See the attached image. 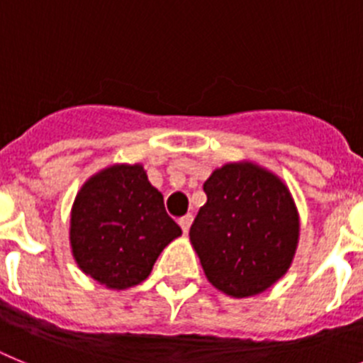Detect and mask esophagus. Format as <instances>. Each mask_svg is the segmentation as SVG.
I'll use <instances>...</instances> for the list:
<instances>
[{"instance_id":"1","label":"esophagus","mask_w":363,"mask_h":363,"mask_svg":"<svg viewBox=\"0 0 363 363\" xmlns=\"http://www.w3.org/2000/svg\"><path fill=\"white\" fill-rule=\"evenodd\" d=\"M191 222H194V217H191V215H186V217L179 218V226L182 228V231H184V233H188L189 226H191Z\"/></svg>"}]
</instances>
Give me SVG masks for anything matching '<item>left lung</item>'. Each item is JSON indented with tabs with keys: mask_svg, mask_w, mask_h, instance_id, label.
Returning a JSON list of instances; mask_svg holds the SVG:
<instances>
[{
	"mask_svg": "<svg viewBox=\"0 0 363 363\" xmlns=\"http://www.w3.org/2000/svg\"><path fill=\"white\" fill-rule=\"evenodd\" d=\"M206 204L189 228L201 266L218 291L260 295L287 273L300 220L287 186L255 162H230L204 182Z\"/></svg>",
	"mask_w": 363,
	"mask_h": 363,
	"instance_id": "8db88e82",
	"label": "left lung"
}]
</instances>
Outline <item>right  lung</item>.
<instances>
[{"mask_svg": "<svg viewBox=\"0 0 363 363\" xmlns=\"http://www.w3.org/2000/svg\"><path fill=\"white\" fill-rule=\"evenodd\" d=\"M181 233L141 164L101 169L72 206V255L84 275L108 289L121 291L148 279L161 251Z\"/></svg>", "mask_w": 363, "mask_h": 363, "instance_id": "obj_1", "label": "right lung"}]
</instances>
